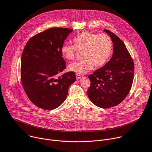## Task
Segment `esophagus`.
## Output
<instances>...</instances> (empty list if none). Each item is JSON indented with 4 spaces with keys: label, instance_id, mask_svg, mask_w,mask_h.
I'll use <instances>...</instances> for the list:
<instances>
[{
    "label": "esophagus",
    "instance_id": "obj_1",
    "mask_svg": "<svg viewBox=\"0 0 152 152\" xmlns=\"http://www.w3.org/2000/svg\"><path fill=\"white\" fill-rule=\"evenodd\" d=\"M81 76L80 75H79V74H76V78H77V80H78L80 78H81Z\"/></svg>",
    "mask_w": 152,
    "mask_h": 152
}]
</instances>
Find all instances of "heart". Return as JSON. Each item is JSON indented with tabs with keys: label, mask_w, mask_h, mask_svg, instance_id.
Listing matches in <instances>:
<instances>
[{
	"label": "heart",
	"mask_w": 152,
	"mask_h": 152,
	"mask_svg": "<svg viewBox=\"0 0 152 152\" xmlns=\"http://www.w3.org/2000/svg\"><path fill=\"white\" fill-rule=\"evenodd\" d=\"M73 45L64 44L60 48L62 56L68 60H73L76 50L82 51V60L70 64L68 70L79 75H84L92 70L94 66L99 68L108 60L113 50L111 38L104 34H96L83 32L72 39Z\"/></svg>",
	"instance_id": "heart-1"
}]
</instances>
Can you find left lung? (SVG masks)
Instances as JSON below:
<instances>
[{"instance_id": "left-lung-1", "label": "left lung", "mask_w": 152, "mask_h": 152, "mask_svg": "<svg viewBox=\"0 0 152 152\" xmlns=\"http://www.w3.org/2000/svg\"><path fill=\"white\" fill-rule=\"evenodd\" d=\"M113 44V54L104 66L88 75L90 86L87 95L94 104L102 108L118 105L128 95L131 88L134 64L124 42L108 30Z\"/></svg>"}]
</instances>
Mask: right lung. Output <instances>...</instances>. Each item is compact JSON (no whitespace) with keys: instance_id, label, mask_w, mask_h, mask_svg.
Masks as SVG:
<instances>
[{"instance_id":"right-lung-1","label":"right lung","mask_w":152,"mask_h":152,"mask_svg":"<svg viewBox=\"0 0 152 152\" xmlns=\"http://www.w3.org/2000/svg\"><path fill=\"white\" fill-rule=\"evenodd\" d=\"M72 29L54 27L30 38L23 50L21 80L28 99L38 107L52 110L66 99L76 81L74 72L57 75L66 68L60 48Z\"/></svg>"}]
</instances>
